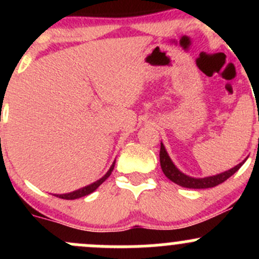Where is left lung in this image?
Masks as SVG:
<instances>
[{"label":"left lung","instance_id":"left-lung-1","mask_svg":"<svg viewBox=\"0 0 259 259\" xmlns=\"http://www.w3.org/2000/svg\"><path fill=\"white\" fill-rule=\"evenodd\" d=\"M159 156H160L161 170L165 174L166 178L170 179L171 182L180 185V187L190 188V189H205V188H213L215 187V185L222 184V183L226 182L229 177L233 176L245 161L243 160L242 163H239L238 165H236L234 168L229 169V170L227 171H223V173L221 174H217V176L205 177V178H192V177L185 176L184 173H182V171L174 165L171 159L169 158L168 153H166L165 148H164L163 143L160 144V154H159Z\"/></svg>","mask_w":259,"mask_h":259}]
</instances>
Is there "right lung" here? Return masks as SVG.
<instances>
[{"label": "right lung", "mask_w": 259, "mask_h": 259, "mask_svg": "<svg viewBox=\"0 0 259 259\" xmlns=\"http://www.w3.org/2000/svg\"><path fill=\"white\" fill-rule=\"evenodd\" d=\"M114 166H115V161L113 163V165L110 166V169H109V170H108V173H106L105 176L103 177V178L96 180L95 183H93V184L88 185V187H83V188H81V189L75 190V192L67 193V194H55V195H56L57 198H61V199H67V200L77 199V198H81V197H85V195H89V194H90V193H93L94 190L98 189V188L100 187V185L103 184V183L105 182V180L108 179L109 177H110L111 171H113V169H114Z\"/></svg>", "instance_id": "obj_1"}]
</instances>
